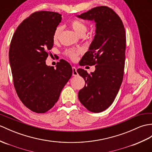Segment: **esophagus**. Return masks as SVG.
Wrapping results in <instances>:
<instances>
[{
    "mask_svg": "<svg viewBox=\"0 0 152 152\" xmlns=\"http://www.w3.org/2000/svg\"><path fill=\"white\" fill-rule=\"evenodd\" d=\"M72 76H76L78 75V74L77 72V69L75 67V66H72Z\"/></svg>",
    "mask_w": 152,
    "mask_h": 152,
    "instance_id": "esophagus-1",
    "label": "esophagus"
}]
</instances>
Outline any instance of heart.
Returning <instances> with one entry per match:
<instances>
[{
    "label": "heart",
    "instance_id": "heart-1",
    "mask_svg": "<svg viewBox=\"0 0 152 152\" xmlns=\"http://www.w3.org/2000/svg\"><path fill=\"white\" fill-rule=\"evenodd\" d=\"M70 26L72 27V29L75 30L76 34H77L80 36H83L86 34L87 30V24L83 22V20L78 19H74L70 20L69 23ZM62 31V27L61 26H58L56 28L54 31L52 36V40L54 43L58 42L60 36ZM87 39H89L90 37L87 36ZM83 53V50L81 48H69L66 50L64 52L65 55L70 58L73 61H75L78 58V56Z\"/></svg>",
    "mask_w": 152,
    "mask_h": 152
}]
</instances>
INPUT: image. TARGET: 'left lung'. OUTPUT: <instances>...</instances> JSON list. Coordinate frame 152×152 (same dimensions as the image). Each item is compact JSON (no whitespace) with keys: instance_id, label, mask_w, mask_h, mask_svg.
<instances>
[{"instance_id":"8db88e82","label":"left lung","mask_w":152,"mask_h":152,"mask_svg":"<svg viewBox=\"0 0 152 152\" xmlns=\"http://www.w3.org/2000/svg\"><path fill=\"white\" fill-rule=\"evenodd\" d=\"M77 17L94 20L96 27L89 51L81 59V65H95V71L89 74L82 69L77 70L86 82L79 91L78 98L87 110L100 113L113 104L122 82L126 43L125 28L120 17L107 6L95 7Z\"/></svg>"}]
</instances>
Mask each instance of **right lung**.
I'll use <instances>...</instances> for the list:
<instances>
[{"label":"right lung","instance_id":"obj_1","mask_svg":"<svg viewBox=\"0 0 152 152\" xmlns=\"http://www.w3.org/2000/svg\"><path fill=\"white\" fill-rule=\"evenodd\" d=\"M61 21L58 13L36 12L17 27L9 50L13 85L19 99L37 113H44L54 106L72 74L64 59L54 66L46 65L54 41L52 36Z\"/></svg>","mask_w":152,"mask_h":152}]
</instances>
